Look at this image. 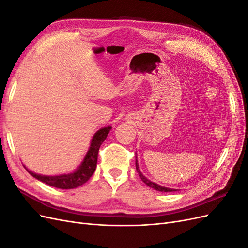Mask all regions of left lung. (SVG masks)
<instances>
[{
	"label": "left lung",
	"mask_w": 248,
	"mask_h": 248,
	"mask_svg": "<svg viewBox=\"0 0 248 248\" xmlns=\"http://www.w3.org/2000/svg\"><path fill=\"white\" fill-rule=\"evenodd\" d=\"M136 168H137V171L139 172V175L141 179V181L144 182L145 184H147L149 187H151V188L155 189V190H158V191H164V192H170V191H176V189H171V188H168V187H163V186H160L158 184H156L154 182H151L150 180H148L144 175L141 174L140 170V168H139V163H138V159H136Z\"/></svg>",
	"instance_id": "8db88e82"
}]
</instances>
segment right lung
<instances>
[{
	"mask_svg": "<svg viewBox=\"0 0 248 248\" xmlns=\"http://www.w3.org/2000/svg\"><path fill=\"white\" fill-rule=\"evenodd\" d=\"M111 129V126L103 127V128L97 131L91 140V145L88 150V152L85 156L84 160L80 163V166L77 170H74L70 174L58 175V176H44L35 174L32 170H29L26 167V170L29 171L30 175H32L39 181L50 185L52 187L61 189H72L77 187L85 184L88 180L92 177L94 174L96 166H97V158H98V151L102 142L106 140L108 132Z\"/></svg>",
	"mask_w": 248,
	"mask_h": 248,
	"instance_id": "1",
	"label": "right lung"
}]
</instances>
